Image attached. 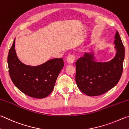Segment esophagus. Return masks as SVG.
I'll return each instance as SVG.
<instances>
[{
  "label": "esophagus",
  "instance_id": "1",
  "mask_svg": "<svg viewBox=\"0 0 129 129\" xmlns=\"http://www.w3.org/2000/svg\"><path fill=\"white\" fill-rule=\"evenodd\" d=\"M75 60H76V57L73 55H69L67 57V62L69 63V64H73V63L74 62Z\"/></svg>",
  "mask_w": 129,
  "mask_h": 129
}]
</instances>
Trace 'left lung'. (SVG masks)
Segmentation results:
<instances>
[{
  "instance_id": "left-lung-1",
  "label": "left lung",
  "mask_w": 129,
  "mask_h": 129,
  "mask_svg": "<svg viewBox=\"0 0 129 129\" xmlns=\"http://www.w3.org/2000/svg\"><path fill=\"white\" fill-rule=\"evenodd\" d=\"M115 57L109 62L94 60L93 53H85L76 62V82L79 90L90 96L103 94L114 87L121 77L125 48L118 32L114 37Z\"/></svg>"
}]
</instances>
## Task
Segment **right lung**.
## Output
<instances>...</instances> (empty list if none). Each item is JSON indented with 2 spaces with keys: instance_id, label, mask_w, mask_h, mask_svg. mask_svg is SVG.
I'll return each mask as SVG.
<instances>
[{
  "instance_id": "obj_1",
  "label": "right lung",
  "mask_w": 129,
  "mask_h": 129,
  "mask_svg": "<svg viewBox=\"0 0 129 129\" xmlns=\"http://www.w3.org/2000/svg\"><path fill=\"white\" fill-rule=\"evenodd\" d=\"M9 74L18 90L30 97L42 99L52 92L57 77L64 67L62 58L50 60L37 67L23 64L15 51V39L8 55Z\"/></svg>"
}]
</instances>
